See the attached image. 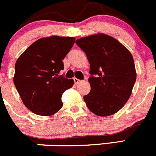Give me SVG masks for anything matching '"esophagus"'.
<instances>
[{
	"label": "esophagus",
	"mask_w": 156,
	"mask_h": 156,
	"mask_svg": "<svg viewBox=\"0 0 156 156\" xmlns=\"http://www.w3.org/2000/svg\"><path fill=\"white\" fill-rule=\"evenodd\" d=\"M73 80H74V83H76V84H78L79 83H80L81 82V80H79L77 78H73Z\"/></svg>",
	"instance_id": "esophagus-1"
}]
</instances>
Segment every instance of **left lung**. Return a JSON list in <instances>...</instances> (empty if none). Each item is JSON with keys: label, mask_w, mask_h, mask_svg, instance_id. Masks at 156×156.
Returning <instances> with one entry per match:
<instances>
[{"label": "left lung", "mask_w": 156, "mask_h": 156, "mask_svg": "<svg viewBox=\"0 0 156 156\" xmlns=\"http://www.w3.org/2000/svg\"><path fill=\"white\" fill-rule=\"evenodd\" d=\"M76 44L90 64L91 90L83 98L98 116H109L122 108L130 98L136 73L128 49L112 37L96 34L79 38Z\"/></svg>", "instance_id": "left-lung-1"}]
</instances>
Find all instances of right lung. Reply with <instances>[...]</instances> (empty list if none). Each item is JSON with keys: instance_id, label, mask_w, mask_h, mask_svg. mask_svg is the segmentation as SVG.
<instances>
[{"instance_id": "obj_1", "label": "right lung", "mask_w": 156, "mask_h": 156, "mask_svg": "<svg viewBox=\"0 0 156 156\" xmlns=\"http://www.w3.org/2000/svg\"><path fill=\"white\" fill-rule=\"evenodd\" d=\"M74 42L73 37L40 38L16 61L13 83L23 104L35 115L50 116L62 108L61 96L73 80L59 73Z\"/></svg>"}]
</instances>
